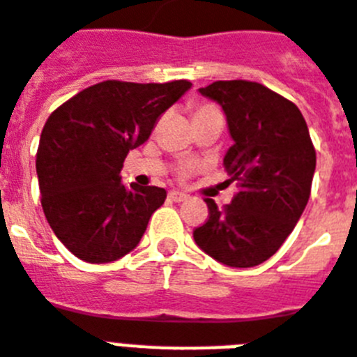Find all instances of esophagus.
<instances>
[{
  "label": "esophagus",
  "instance_id": "esophagus-1",
  "mask_svg": "<svg viewBox=\"0 0 357 357\" xmlns=\"http://www.w3.org/2000/svg\"><path fill=\"white\" fill-rule=\"evenodd\" d=\"M169 198L172 199V202H185V199H187L188 196L185 192H179V190H170Z\"/></svg>",
  "mask_w": 357,
  "mask_h": 357
}]
</instances>
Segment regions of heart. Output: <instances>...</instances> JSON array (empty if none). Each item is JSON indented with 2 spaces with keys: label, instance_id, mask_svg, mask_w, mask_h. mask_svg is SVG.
I'll use <instances>...</instances> for the list:
<instances>
[{
  "label": "heart",
  "instance_id": "b5f03b06",
  "mask_svg": "<svg viewBox=\"0 0 357 357\" xmlns=\"http://www.w3.org/2000/svg\"><path fill=\"white\" fill-rule=\"evenodd\" d=\"M213 109H216V106H213V104H208V102L194 104V115H202V113L213 112ZM194 172H196V165L190 163V161H187V163H181L178 167V176L181 179L188 178V176H192Z\"/></svg>",
  "mask_w": 357,
  "mask_h": 357
}]
</instances>
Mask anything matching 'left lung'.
I'll return each instance as SVG.
<instances>
[{
	"mask_svg": "<svg viewBox=\"0 0 357 357\" xmlns=\"http://www.w3.org/2000/svg\"><path fill=\"white\" fill-rule=\"evenodd\" d=\"M199 93L225 112L234 143L224 167L238 192L222 208L205 199L208 218L194 242L225 266L253 268L279 251L308 204L314 143L299 108L262 84L216 80Z\"/></svg>",
	"mask_w": 357,
	"mask_h": 357,
	"instance_id": "1",
	"label": "left lung"
}]
</instances>
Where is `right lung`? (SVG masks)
<instances>
[{"label":"right lung","instance_id":"add662e5","mask_svg":"<svg viewBox=\"0 0 357 357\" xmlns=\"http://www.w3.org/2000/svg\"><path fill=\"white\" fill-rule=\"evenodd\" d=\"M192 84L104 80L58 106L36 152L42 208L56 238L80 260L104 264L130 253L167 190L121 183L130 150L149 141L158 119Z\"/></svg>","mask_w":357,"mask_h":357}]
</instances>
